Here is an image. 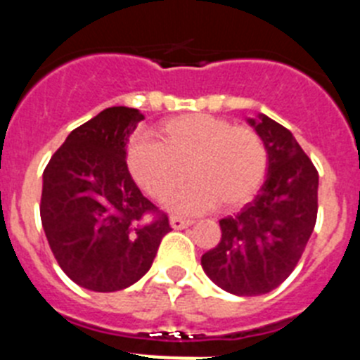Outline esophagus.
<instances>
[{"label":"esophagus","mask_w":360,"mask_h":360,"mask_svg":"<svg viewBox=\"0 0 360 360\" xmlns=\"http://www.w3.org/2000/svg\"><path fill=\"white\" fill-rule=\"evenodd\" d=\"M169 224L173 229H186V227H189V225L195 224V221H193V219L180 218V216H173V218L169 219Z\"/></svg>","instance_id":"34e87169"}]
</instances>
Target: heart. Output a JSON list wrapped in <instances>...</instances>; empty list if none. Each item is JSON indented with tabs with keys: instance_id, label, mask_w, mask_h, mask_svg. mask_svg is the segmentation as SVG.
Instances as JSON below:
<instances>
[{
	"instance_id": "obj_1",
	"label": "heart",
	"mask_w": 360,
	"mask_h": 360,
	"mask_svg": "<svg viewBox=\"0 0 360 360\" xmlns=\"http://www.w3.org/2000/svg\"><path fill=\"white\" fill-rule=\"evenodd\" d=\"M160 142L139 141L128 149L133 178L153 198H165L186 178L167 207L195 214L218 205L231 211L249 202L269 171L263 136L247 126L205 113H189L158 126Z\"/></svg>"
}]
</instances>
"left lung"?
<instances>
[{
    "mask_svg": "<svg viewBox=\"0 0 360 360\" xmlns=\"http://www.w3.org/2000/svg\"><path fill=\"white\" fill-rule=\"evenodd\" d=\"M265 141L269 171L252 202L219 219L221 240L202 256L214 285L234 295L279 287L304 252L317 219L319 174L287 128L259 115L247 119Z\"/></svg>",
    "mask_w": 360,
    "mask_h": 360,
    "instance_id": "left-lung-1",
    "label": "left lung"
}]
</instances>
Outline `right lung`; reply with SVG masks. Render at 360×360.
Here are the masks:
<instances>
[{"instance_id": "1", "label": "right lung", "mask_w": 360, "mask_h": 360, "mask_svg": "<svg viewBox=\"0 0 360 360\" xmlns=\"http://www.w3.org/2000/svg\"><path fill=\"white\" fill-rule=\"evenodd\" d=\"M142 119L135 108H106L66 136L43 173L46 240L63 272L88 290L131 287L171 231L126 164V144Z\"/></svg>"}]
</instances>
